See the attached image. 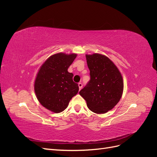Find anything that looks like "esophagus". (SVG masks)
I'll list each match as a JSON object with an SVG mask.
<instances>
[{"mask_svg":"<svg viewBox=\"0 0 157 157\" xmlns=\"http://www.w3.org/2000/svg\"><path fill=\"white\" fill-rule=\"evenodd\" d=\"M78 88H79V90H81L82 89V84L81 83V82H79L78 84Z\"/></svg>","mask_w":157,"mask_h":157,"instance_id":"esophagus-1","label":"esophagus"}]
</instances>
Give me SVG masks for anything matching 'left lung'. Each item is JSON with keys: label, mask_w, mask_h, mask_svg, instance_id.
I'll return each mask as SVG.
<instances>
[{"label": "left lung", "mask_w": 157, "mask_h": 157, "mask_svg": "<svg viewBox=\"0 0 157 157\" xmlns=\"http://www.w3.org/2000/svg\"><path fill=\"white\" fill-rule=\"evenodd\" d=\"M90 80L79 94L90 111L102 114L111 110L122 97L124 83L117 66L107 56L86 55Z\"/></svg>", "instance_id": "obj_1"}]
</instances>
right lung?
I'll return each mask as SVG.
<instances>
[{"mask_svg": "<svg viewBox=\"0 0 157 157\" xmlns=\"http://www.w3.org/2000/svg\"><path fill=\"white\" fill-rule=\"evenodd\" d=\"M76 57L75 54L52 55L37 73L34 84L36 98L42 106L52 112L64 111L78 92V84L73 80V74L67 71Z\"/></svg>", "mask_w": 157, "mask_h": 157, "instance_id": "add662e5", "label": "right lung"}]
</instances>
